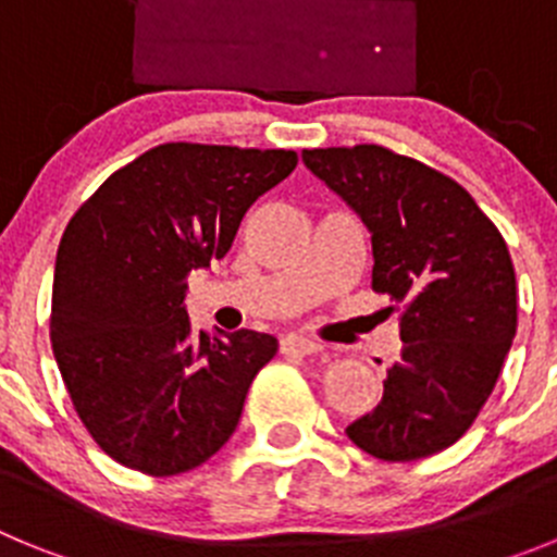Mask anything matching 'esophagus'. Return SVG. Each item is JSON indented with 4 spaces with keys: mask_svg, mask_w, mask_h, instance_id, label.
I'll return each mask as SVG.
<instances>
[{
    "mask_svg": "<svg viewBox=\"0 0 557 557\" xmlns=\"http://www.w3.org/2000/svg\"><path fill=\"white\" fill-rule=\"evenodd\" d=\"M321 348V343L301 337V334H284L282 337V354H293V357H309V354H318Z\"/></svg>",
    "mask_w": 557,
    "mask_h": 557,
    "instance_id": "1",
    "label": "esophagus"
}]
</instances>
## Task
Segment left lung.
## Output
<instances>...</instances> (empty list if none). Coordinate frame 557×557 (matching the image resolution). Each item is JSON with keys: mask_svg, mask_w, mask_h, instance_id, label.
Listing matches in <instances>:
<instances>
[{"mask_svg": "<svg viewBox=\"0 0 557 557\" xmlns=\"http://www.w3.org/2000/svg\"><path fill=\"white\" fill-rule=\"evenodd\" d=\"M304 164L371 231V287L401 304V357L346 435L410 462L460 441L516 337V273L499 228L444 172L382 145L314 147Z\"/></svg>", "mask_w": 557, "mask_h": 557, "instance_id": "left-lung-1", "label": "left lung"}]
</instances>
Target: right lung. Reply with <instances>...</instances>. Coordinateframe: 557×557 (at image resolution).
Wrapping results in <instances>:
<instances>
[{
	"label": "right lung",
	"mask_w": 557,
	"mask_h": 557,
	"mask_svg": "<svg viewBox=\"0 0 557 557\" xmlns=\"http://www.w3.org/2000/svg\"><path fill=\"white\" fill-rule=\"evenodd\" d=\"M295 150L166 141L116 170L58 245L49 339L77 418L116 462L150 476L198 469L234 435L273 334H195L189 270L234 243Z\"/></svg>",
	"instance_id": "add662e5"
}]
</instances>
